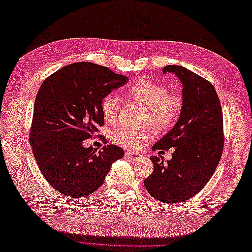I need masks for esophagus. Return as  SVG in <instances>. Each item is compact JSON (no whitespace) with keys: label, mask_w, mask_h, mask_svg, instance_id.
<instances>
[{"label":"esophagus","mask_w":252,"mask_h":252,"mask_svg":"<svg viewBox=\"0 0 252 252\" xmlns=\"http://www.w3.org/2000/svg\"><path fill=\"white\" fill-rule=\"evenodd\" d=\"M126 157L127 158V159H131V160H138L141 158V156L138 154H134V153H130V152H127V153H126Z\"/></svg>","instance_id":"1"}]
</instances>
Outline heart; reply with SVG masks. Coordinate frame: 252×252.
I'll use <instances>...</instances> for the list:
<instances>
[{
    "label": "heart",
    "mask_w": 252,
    "mask_h": 252,
    "mask_svg": "<svg viewBox=\"0 0 252 252\" xmlns=\"http://www.w3.org/2000/svg\"><path fill=\"white\" fill-rule=\"evenodd\" d=\"M130 97L146 108L144 125L151 126L154 130H162L175 121L182 109V98L179 94L168 92L161 83L151 79H141L127 91ZM101 114L106 122H115L120 109V100L115 94L105 95L100 103ZM115 140L126 148H136L148 141L146 131L120 129L115 132Z\"/></svg>",
    "instance_id": "1"
}]
</instances>
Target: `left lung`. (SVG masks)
I'll list each match as a JSON object with an SVG mask.
<instances>
[{"label":"left lung","mask_w":252,"mask_h":252,"mask_svg":"<svg viewBox=\"0 0 252 252\" xmlns=\"http://www.w3.org/2000/svg\"><path fill=\"white\" fill-rule=\"evenodd\" d=\"M163 73H174L183 85V104L178 122L154 151L175 147L167 163L152 156L154 171L144 181L147 191L157 200L176 203L194 197L215 173L223 146V115L213 85L182 66L169 65Z\"/></svg>","instance_id":"8db88e82"}]
</instances>
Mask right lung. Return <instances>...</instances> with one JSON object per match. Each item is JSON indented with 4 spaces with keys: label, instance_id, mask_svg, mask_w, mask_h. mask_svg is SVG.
Instances as JSON below:
<instances>
[{
    "label": "right lung",
    "instance_id": "obj_1",
    "mask_svg": "<svg viewBox=\"0 0 252 252\" xmlns=\"http://www.w3.org/2000/svg\"><path fill=\"white\" fill-rule=\"evenodd\" d=\"M126 82L127 77L109 68L80 62L61 68L41 84L29 141L42 174L58 192L72 198L93 194L111 164L123 157V149L116 145L96 154L82 143L104 126V96Z\"/></svg>",
    "mask_w": 252,
    "mask_h": 252
}]
</instances>
